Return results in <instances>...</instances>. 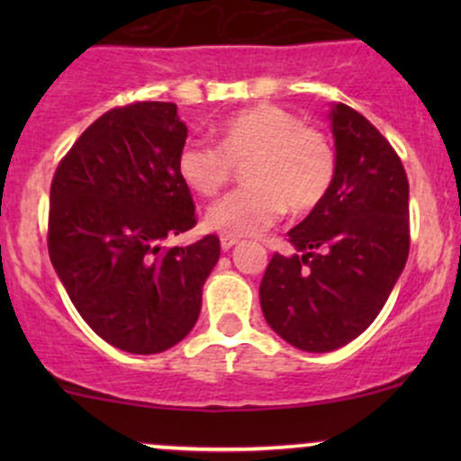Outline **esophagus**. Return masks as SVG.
<instances>
[{"label": "esophagus", "mask_w": 461, "mask_h": 461, "mask_svg": "<svg viewBox=\"0 0 461 461\" xmlns=\"http://www.w3.org/2000/svg\"><path fill=\"white\" fill-rule=\"evenodd\" d=\"M236 242H238V236H230V234L221 236V247H223V251H230Z\"/></svg>", "instance_id": "obj_1"}]
</instances>
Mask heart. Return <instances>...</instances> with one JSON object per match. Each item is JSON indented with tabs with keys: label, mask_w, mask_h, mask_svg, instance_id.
Here are the masks:
<instances>
[{
	"label": "heart",
	"mask_w": 461,
	"mask_h": 461,
	"mask_svg": "<svg viewBox=\"0 0 461 461\" xmlns=\"http://www.w3.org/2000/svg\"><path fill=\"white\" fill-rule=\"evenodd\" d=\"M245 161L249 184L208 210V225L230 236L260 234L285 210L310 212L336 177L331 140L301 116L268 104L230 116L219 128V145L188 139L179 147L177 173L201 197H212Z\"/></svg>",
	"instance_id": "heart-1"
}]
</instances>
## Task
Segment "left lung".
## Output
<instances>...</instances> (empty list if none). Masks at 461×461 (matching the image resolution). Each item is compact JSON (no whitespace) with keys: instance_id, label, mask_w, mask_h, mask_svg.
<instances>
[{"instance_id":"1","label":"left lung","mask_w":461,"mask_h":461,"mask_svg":"<svg viewBox=\"0 0 461 461\" xmlns=\"http://www.w3.org/2000/svg\"><path fill=\"white\" fill-rule=\"evenodd\" d=\"M336 177L288 231L299 253H273L260 284L264 319L310 353L356 340L393 293L410 253V184L394 147L345 104L333 105Z\"/></svg>"}]
</instances>
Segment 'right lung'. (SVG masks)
<instances>
[{
    "mask_svg": "<svg viewBox=\"0 0 461 461\" xmlns=\"http://www.w3.org/2000/svg\"><path fill=\"white\" fill-rule=\"evenodd\" d=\"M188 128L177 105H116L82 131L58 164L47 247L68 299L91 330L128 353H160L188 336L219 236L164 247L197 225L177 173Z\"/></svg>",
    "mask_w": 461,
    "mask_h": 461,
    "instance_id": "add662e5",
    "label": "right lung"
}]
</instances>
